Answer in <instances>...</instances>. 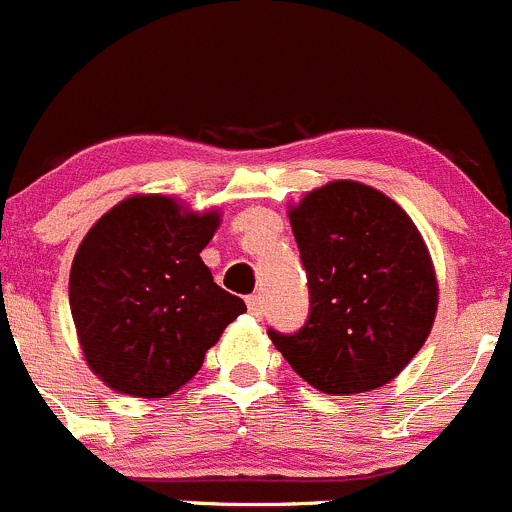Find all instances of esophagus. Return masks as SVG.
Here are the masks:
<instances>
[{
	"instance_id": "1",
	"label": "esophagus",
	"mask_w": 512,
	"mask_h": 512,
	"mask_svg": "<svg viewBox=\"0 0 512 512\" xmlns=\"http://www.w3.org/2000/svg\"><path fill=\"white\" fill-rule=\"evenodd\" d=\"M246 306H249L251 316H256V318L263 316V301H261V296H249V298H246Z\"/></svg>"
}]
</instances>
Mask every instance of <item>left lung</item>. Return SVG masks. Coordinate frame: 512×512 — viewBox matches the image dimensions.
<instances>
[{"label":"left lung","instance_id":"1","mask_svg":"<svg viewBox=\"0 0 512 512\" xmlns=\"http://www.w3.org/2000/svg\"><path fill=\"white\" fill-rule=\"evenodd\" d=\"M311 313L293 336L268 331L313 388L351 396L386 386L426 343L438 278L411 216L361 181H328L288 206Z\"/></svg>","mask_w":512,"mask_h":512}]
</instances>
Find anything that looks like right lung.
<instances>
[{"label": "right lung", "mask_w": 512, "mask_h": 512, "mask_svg": "<svg viewBox=\"0 0 512 512\" xmlns=\"http://www.w3.org/2000/svg\"><path fill=\"white\" fill-rule=\"evenodd\" d=\"M219 224L216 209L134 194L86 231L69 273V306L86 366L116 393L179 391L246 311L201 261Z\"/></svg>", "instance_id": "right-lung-1"}]
</instances>
